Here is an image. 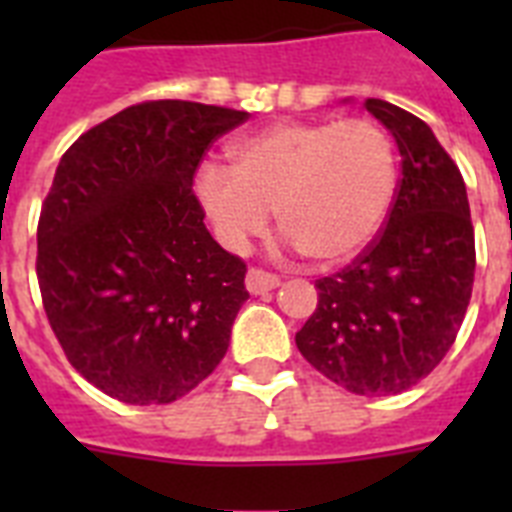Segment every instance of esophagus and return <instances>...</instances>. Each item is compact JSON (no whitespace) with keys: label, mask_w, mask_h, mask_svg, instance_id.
I'll use <instances>...</instances> for the list:
<instances>
[{"label":"esophagus","mask_w":512,"mask_h":512,"mask_svg":"<svg viewBox=\"0 0 512 512\" xmlns=\"http://www.w3.org/2000/svg\"><path fill=\"white\" fill-rule=\"evenodd\" d=\"M281 284V279L276 273H268L263 268H249L247 273V289L252 295H263V292H271Z\"/></svg>","instance_id":"34e87169"}]
</instances>
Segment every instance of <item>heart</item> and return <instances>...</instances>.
<instances>
[{
  "instance_id": "1",
  "label": "heart",
  "mask_w": 512,
  "mask_h": 512,
  "mask_svg": "<svg viewBox=\"0 0 512 512\" xmlns=\"http://www.w3.org/2000/svg\"><path fill=\"white\" fill-rule=\"evenodd\" d=\"M233 170L204 164L201 207L220 239L244 249L271 223L321 265L361 255L382 231L396 196V151L369 119L276 122L231 146Z\"/></svg>"
}]
</instances>
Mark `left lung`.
Returning <instances> with one entry per match:
<instances>
[{"label":"left lung","mask_w":512,"mask_h":512,"mask_svg":"<svg viewBox=\"0 0 512 512\" xmlns=\"http://www.w3.org/2000/svg\"><path fill=\"white\" fill-rule=\"evenodd\" d=\"M396 138L401 180L377 239L316 281L319 305L295 335L305 361L356 396L428 377L457 340L476 273L465 180L430 127L388 100H364Z\"/></svg>","instance_id":"left-lung-1"}]
</instances>
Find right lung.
<instances>
[{"label":"right lung","instance_id":"right-lung-1","mask_svg":"<svg viewBox=\"0 0 512 512\" xmlns=\"http://www.w3.org/2000/svg\"><path fill=\"white\" fill-rule=\"evenodd\" d=\"M247 111L146 100L60 159L36 225V279L76 372L124 404H172L223 361L247 263L204 225L193 177Z\"/></svg>","mask_w":512,"mask_h":512}]
</instances>
